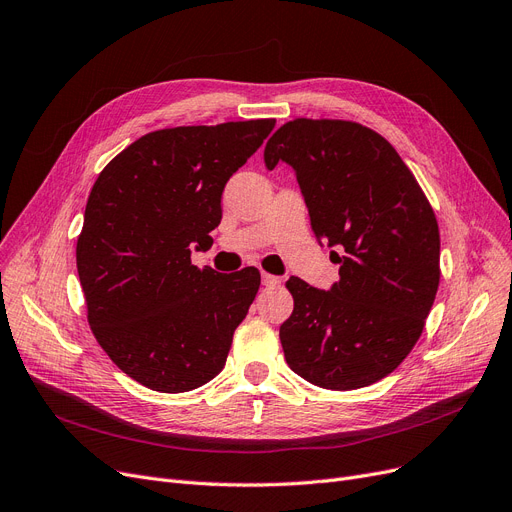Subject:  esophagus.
Wrapping results in <instances>:
<instances>
[{"label":"esophagus","instance_id":"34e87169","mask_svg":"<svg viewBox=\"0 0 512 512\" xmlns=\"http://www.w3.org/2000/svg\"><path fill=\"white\" fill-rule=\"evenodd\" d=\"M262 283L269 285V288H273V285H279L281 279L275 277V275H269V273H262Z\"/></svg>","mask_w":512,"mask_h":512}]
</instances>
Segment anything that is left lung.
<instances>
[{
	"instance_id": "obj_1",
	"label": "left lung",
	"mask_w": 512,
	"mask_h": 512,
	"mask_svg": "<svg viewBox=\"0 0 512 512\" xmlns=\"http://www.w3.org/2000/svg\"><path fill=\"white\" fill-rule=\"evenodd\" d=\"M296 172L311 227L340 279L285 288L294 313L279 327L292 370L315 386L353 391L397 370L418 342L439 288L435 212L391 142L355 121L294 119L264 147L273 170Z\"/></svg>"
}]
</instances>
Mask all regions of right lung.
I'll return each instance as SVG.
<instances>
[{
  "instance_id": "1",
  "label": "right lung",
  "mask_w": 512,
  "mask_h": 512,
  "mask_svg": "<svg viewBox=\"0 0 512 512\" xmlns=\"http://www.w3.org/2000/svg\"><path fill=\"white\" fill-rule=\"evenodd\" d=\"M275 119L180 126L140 136L107 163L77 237L88 323L121 372L159 393H187L222 372L260 273L197 269L212 245L227 180Z\"/></svg>"
}]
</instances>
